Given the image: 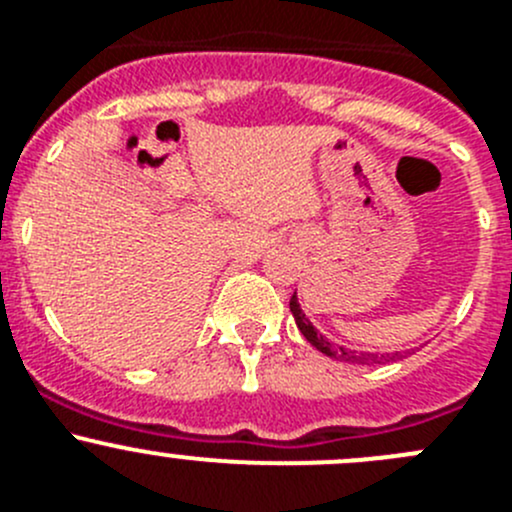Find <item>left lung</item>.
<instances>
[{"instance_id": "1", "label": "left lung", "mask_w": 512, "mask_h": 512, "mask_svg": "<svg viewBox=\"0 0 512 512\" xmlns=\"http://www.w3.org/2000/svg\"><path fill=\"white\" fill-rule=\"evenodd\" d=\"M291 313H293V321H296L298 331L303 333V338H306V341L311 343V346L316 348V351H321L323 356L336 358V361H343V363H361V366H371V363H378V358H383V356H378V353L348 351V348L336 346V343L328 341V338L323 336V333H318V328L313 326L311 321H308L306 313L301 311V303H298L296 293H293V296H291ZM396 356H398V353H393L391 358H396Z\"/></svg>"}]
</instances>
